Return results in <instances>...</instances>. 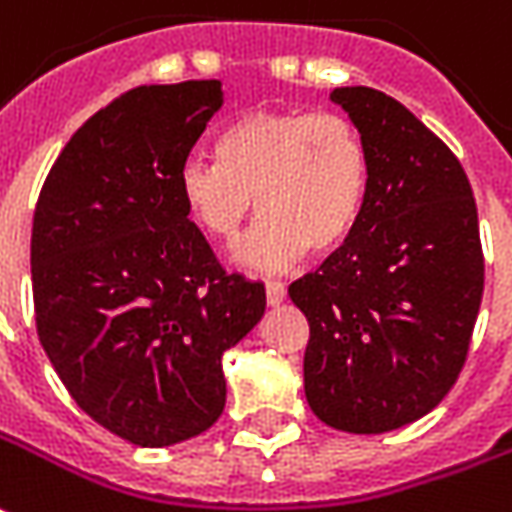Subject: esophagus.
<instances>
[{"label": "esophagus", "instance_id": "1", "mask_svg": "<svg viewBox=\"0 0 512 512\" xmlns=\"http://www.w3.org/2000/svg\"><path fill=\"white\" fill-rule=\"evenodd\" d=\"M285 285L282 282H266V299H268V305L271 307H277L285 302Z\"/></svg>", "mask_w": 512, "mask_h": 512}]
</instances>
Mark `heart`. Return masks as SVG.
<instances>
[{"instance_id": "b5f03b06", "label": "heart", "mask_w": 512, "mask_h": 512, "mask_svg": "<svg viewBox=\"0 0 512 512\" xmlns=\"http://www.w3.org/2000/svg\"><path fill=\"white\" fill-rule=\"evenodd\" d=\"M216 157L182 163V210L205 238L230 244L257 199L263 219L235 249L246 268L280 271L307 249L330 252L366 210L371 155L363 132L341 113L246 110L219 132Z\"/></svg>"}]
</instances>
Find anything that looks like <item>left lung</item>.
Segmentation results:
<instances>
[{
  "mask_svg": "<svg viewBox=\"0 0 512 512\" xmlns=\"http://www.w3.org/2000/svg\"><path fill=\"white\" fill-rule=\"evenodd\" d=\"M371 155L355 232L288 288L305 313V396L335 430L377 435L427 416L455 385L480 313L471 185L438 135L382 91L330 94Z\"/></svg>",
  "mask_w": 512,
  "mask_h": 512,
  "instance_id": "obj_1",
  "label": "left lung"
}]
</instances>
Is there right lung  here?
<instances>
[{
  "mask_svg": "<svg viewBox=\"0 0 512 512\" xmlns=\"http://www.w3.org/2000/svg\"><path fill=\"white\" fill-rule=\"evenodd\" d=\"M219 80L141 85L71 135L32 219V302L71 399L119 438L171 446L219 421L221 357L266 310L182 210L177 177Z\"/></svg>",
  "mask_w": 512,
  "mask_h": 512,
  "instance_id": "obj_1",
  "label": "right lung"
}]
</instances>
